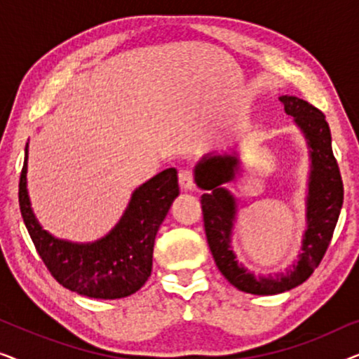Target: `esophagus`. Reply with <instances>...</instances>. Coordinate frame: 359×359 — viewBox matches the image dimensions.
I'll use <instances>...</instances> for the list:
<instances>
[{
  "label": "esophagus",
  "instance_id": "34e87169",
  "mask_svg": "<svg viewBox=\"0 0 359 359\" xmlns=\"http://www.w3.org/2000/svg\"><path fill=\"white\" fill-rule=\"evenodd\" d=\"M180 186L183 188L184 191H193L196 188L194 184V180H193V175H191V171L188 170H181L180 171Z\"/></svg>",
  "mask_w": 359,
  "mask_h": 359
}]
</instances>
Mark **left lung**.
Masks as SVG:
<instances>
[{
    "label": "left lung",
    "mask_w": 359,
    "mask_h": 359,
    "mask_svg": "<svg viewBox=\"0 0 359 359\" xmlns=\"http://www.w3.org/2000/svg\"><path fill=\"white\" fill-rule=\"evenodd\" d=\"M287 116H292L294 126L301 130L309 149L307 196H306V230L302 235L301 253L296 263L284 273L255 274L237 259L232 250V237L237 222L238 205L232 191L225 188L242 171L237 150L217 154L210 151L199 160L194 168V181L203 194L205 237L219 271L238 291L273 296L297 287L313 273L322 262L343 204V183L338 163L332 150V134L325 116L317 107L296 96H279Z\"/></svg>",
    "instance_id": "8db88e82"
}]
</instances>
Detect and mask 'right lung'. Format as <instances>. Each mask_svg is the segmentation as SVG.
<instances>
[{
	"label": "right lung",
	"mask_w": 359,
	"mask_h": 359,
	"mask_svg": "<svg viewBox=\"0 0 359 359\" xmlns=\"http://www.w3.org/2000/svg\"><path fill=\"white\" fill-rule=\"evenodd\" d=\"M26 145L19 181V205L37 253L63 287L93 299H122L144 286L151 273L161 222L178 198V171L168 168L134 189L114 227L95 242H70L47 232L34 214L27 191Z\"/></svg>",
	"instance_id": "add662e5"
}]
</instances>
